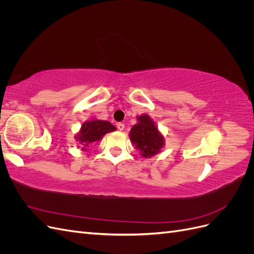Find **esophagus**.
Segmentation results:
<instances>
[{
	"instance_id": "esophagus-1",
	"label": "esophagus",
	"mask_w": 254,
	"mask_h": 254,
	"mask_svg": "<svg viewBox=\"0 0 254 254\" xmlns=\"http://www.w3.org/2000/svg\"><path fill=\"white\" fill-rule=\"evenodd\" d=\"M117 128L120 130V131H122V130H124V128H125V125L123 124V123H119V124L117 125Z\"/></svg>"
}]
</instances>
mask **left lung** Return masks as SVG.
Returning <instances> with one entry per match:
<instances>
[{"mask_svg": "<svg viewBox=\"0 0 254 254\" xmlns=\"http://www.w3.org/2000/svg\"><path fill=\"white\" fill-rule=\"evenodd\" d=\"M129 136L135 147L141 150L142 157L145 158L157 155L164 144L163 135L160 134L155 123L147 114L137 118V124L130 130Z\"/></svg>", "mask_w": 254, "mask_h": 254, "instance_id": "left-lung-1", "label": "left lung"}]
</instances>
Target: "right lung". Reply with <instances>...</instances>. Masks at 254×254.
I'll return each instance as SVG.
<instances>
[{"label": "right lung", "mask_w": 254, "mask_h": 254, "mask_svg": "<svg viewBox=\"0 0 254 254\" xmlns=\"http://www.w3.org/2000/svg\"><path fill=\"white\" fill-rule=\"evenodd\" d=\"M115 129L117 128L108 121L92 120L83 123L79 133L76 135L75 139L82 146V149L84 150L87 147H90L91 144L98 142L106 133L112 132Z\"/></svg>", "instance_id": "add662e5"}]
</instances>
